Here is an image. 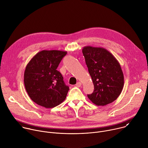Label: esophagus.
I'll return each instance as SVG.
<instances>
[{"instance_id": "1", "label": "esophagus", "mask_w": 148, "mask_h": 148, "mask_svg": "<svg viewBox=\"0 0 148 148\" xmlns=\"http://www.w3.org/2000/svg\"><path fill=\"white\" fill-rule=\"evenodd\" d=\"M76 87H80L81 86V82H78L77 84H76Z\"/></svg>"}]
</instances>
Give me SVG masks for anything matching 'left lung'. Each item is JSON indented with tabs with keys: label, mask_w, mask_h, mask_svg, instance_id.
Listing matches in <instances>:
<instances>
[{
	"label": "left lung",
	"mask_w": 148,
	"mask_h": 148,
	"mask_svg": "<svg viewBox=\"0 0 148 148\" xmlns=\"http://www.w3.org/2000/svg\"><path fill=\"white\" fill-rule=\"evenodd\" d=\"M88 72L94 90L87 95L90 100L98 106H105L117 99L123 85L124 77L116 58L107 49L90 46L82 48Z\"/></svg>",
	"instance_id": "obj_1"
}]
</instances>
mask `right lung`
Wrapping results in <instances>:
<instances>
[{"label":"right lung","instance_id":"add662e5","mask_svg":"<svg viewBox=\"0 0 148 148\" xmlns=\"http://www.w3.org/2000/svg\"><path fill=\"white\" fill-rule=\"evenodd\" d=\"M67 53L61 50H42L33 57L26 67V90L31 99L41 107L54 108L66 98L69 87L57 69Z\"/></svg>","mask_w":148,"mask_h":148}]
</instances>
